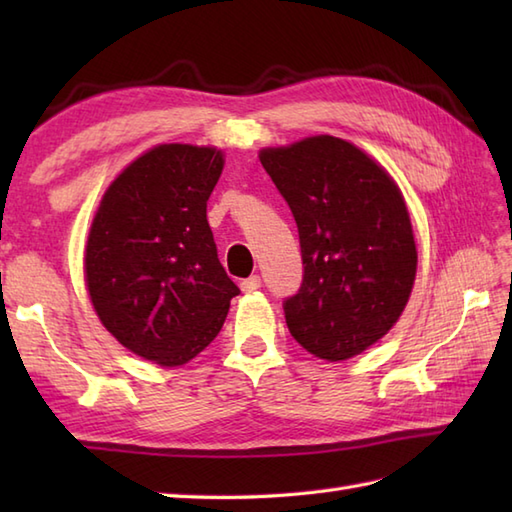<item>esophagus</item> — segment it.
<instances>
[{"instance_id": "obj_1", "label": "esophagus", "mask_w": 512, "mask_h": 512, "mask_svg": "<svg viewBox=\"0 0 512 512\" xmlns=\"http://www.w3.org/2000/svg\"><path fill=\"white\" fill-rule=\"evenodd\" d=\"M259 286H262V279H259L257 275H250L248 279L242 281V284H239V288H242L244 292H253V290H257Z\"/></svg>"}]
</instances>
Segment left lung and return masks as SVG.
I'll return each mask as SVG.
<instances>
[{
	"mask_svg": "<svg viewBox=\"0 0 512 512\" xmlns=\"http://www.w3.org/2000/svg\"><path fill=\"white\" fill-rule=\"evenodd\" d=\"M299 228L303 284L284 306L295 341L347 361L394 328L411 297L418 248L389 171L350 140L308 136L259 149Z\"/></svg>",
	"mask_w": 512,
	"mask_h": 512,
	"instance_id": "1",
	"label": "left lung"
}]
</instances>
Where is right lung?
Returning a JSON list of instances; mask_svg holds the SVG:
<instances>
[{
	"mask_svg": "<svg viewBox=\"0 0 512 512\" xmlns=\"http://www.w3.org/2000/svg\"><path fill=\"white\" fill-rule=\"evenodd\" d=\"M222 169L217 147L156 145L118 173L94 213L83 255L92 308L118 343L160 367L198 356L239 292L206 220Z\"/></svg>",
	"mask_w": 512,
	"mask_h": 512,
	"instance_id": "obj_1",
	"label": "right lung"
}]
</instances>
